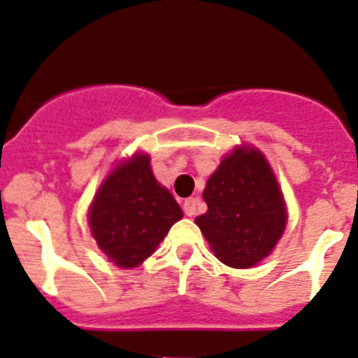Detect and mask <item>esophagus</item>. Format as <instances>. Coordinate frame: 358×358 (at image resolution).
I'll use <instances>...</instances> for the list:
<instances>
[{
    "label": "esophagus",
    "instance_id": "esophagus-1",
    "mask_svg": "<svg viewBox=\"0 0 358 358\" xmlns=\"http://www.w3.org/2000/svg\"><path fill=\"white\" fill-rule=\"evenodd\" d=\"M198 207H199L198 198H187L185 201H183V212H185V215H189V217H192V215L196 214Z\"/></svg>",
    "mask_w": 358,
    "mask_h": 358
}]
</instances>
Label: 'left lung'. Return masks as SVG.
<instances>
[{"label": "left lung", "mask_w": 358, "mask_h": 358, "mask_svg": "<svg viewBox=\"0 0 358 358\" xmlns=\"http://www.w3.org/2000/svg\"><path fill=\"white\" fill-rule=\"evenodd\" d=\"M208 210L196 217L214 255L246 269L266 259L282 237L287 210L266 157L255 148L228 153L203 191Z\"/></svg>", "instance_id": "obj_1"}]
</instances>
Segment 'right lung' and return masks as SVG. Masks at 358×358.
<instances>
[{
	"mask_svg": "<svg viewBox=\"0 0 358 358\" xmlns=\"http://www.w3.org/2000/svg\"><path fill=\"white\" fill-rule=\"evenodd\" d=\"M182 215L171 192L151 173L150 155L135 153L99 185L89 208V227L110 262L137 267Z\"/></svg>",
	"mask_w": 358,
	"mask_h": 358,
	"instance_id": "1",
	"label": "right lung"
}]
</instances>
